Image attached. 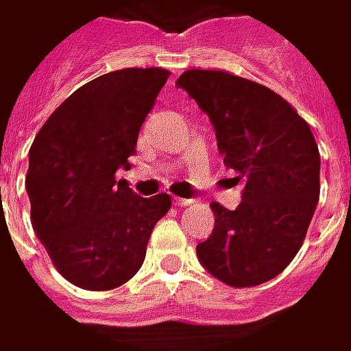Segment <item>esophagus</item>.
<instances>
[{
    "instance_id": "1",
    "label": "esophagus",
    "mask_w": 351,
    "mask_h": 351,
    "mask_svg": "<svg viewBox=\"0 0 351 351\" xmlns=\"http://www.w3.org/2000/svg\"><path fill=\"white\" fill-rule=\"evenodd\" d=\"M173 202H176V205H178V207H187V205H191V203H193V199H185V197H176Z\"/></svg>"
}]
</instances>
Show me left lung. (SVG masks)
<instances>
[{
  "label": "left lung",
  "instance_id": "obj_1",
  "mask_svg": "<svg viewBox=\"0 0 351 351\" xmlns=\"http://www.w3.org/2000/svg\"><path fill=\"white\" fill-rule=\"evenodd\" d=\"M207 112L223 164L243 184L235 211L211 203L215 227L197 258L217 280L256 287L300 251L320 197V152L306 120L265 84L189 69L176 82Z\"/></svg>",
  "mask_w": 351,
  "mask_h": 351
}]
</instances>
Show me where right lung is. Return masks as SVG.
<instances>
[{"instance_id": "1", "label": "right lung", "mask_w": 351, "mask_h": 351, "mask_svg": "<svg viewBox=\"0 0 351 351\" xmlns=\"http://www.w3.org/2000/svg\"><path fill=\"white\" fill-rule=\"evenodd\" d=\"M166 69H122L82 84L33 140L27 169L31 219L55 269L75 287L110 290L144 263L167 193L140 197L128 169L138 132L166 84Z\"/></svg>"}]
</instances>
